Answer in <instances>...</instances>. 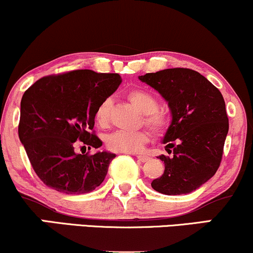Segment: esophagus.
<instances>
[{"mask_svg": "<svg viewBox=\"0 0 253 253\" xmlns=\"http://www.w3.org/2000/svg\"><path fill=\"white\" fill-rule=\"evenodd\" d=\"M136 159L139 161H141V163H146V161L150 160V158L146 157V156H136Z\"/></svg>", "mask_w": 253, "mask_h": 253, "instance_id": "obj_1", "label": "esophagus"}]
</instances>
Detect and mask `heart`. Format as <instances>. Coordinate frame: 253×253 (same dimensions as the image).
Masks as SVG:
<instances>
[{
    "mask_svg": "<svg viewBox=\"0 0 253 253\" xmlns=\"http://www.w3.org/2000/svg\"><path fill=\"white\" fill-rule=\"evenodd\" d=\"M127 99L134 107L145 114L144 121L157 134H164L171 126V115L164 108L158 107V100L146 89H132L127 93ZM111 99H105L96 107L94 120L101 128L108 126L111 113ZM150 140L146 130H117L106 136V147L118 153H136Z\"/></svg>",
    "mask_w": 253,
    "mask_h": 253,
    "instance_id": "heart-1",
    "label": "heart"
}]
</instances>
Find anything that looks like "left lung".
<instances>
[{
	"label": "left lung",
	"instance_id": "obj_1",
	"mask_svg": "<svg viewBox=\"0 0 253 253\" xmlns=\"http://www.w3.org/2000/svg\"><path fill=\"white\" fill-rule=\"evenodd\" d=\"M139 80L159 92L172 114L163 142L173 154L159 156L165 171L152 181V187L167 196L193 192L220 165L229 132L224 97L208 79L188 68L147 73Z\"/></svg>",
	"mask_w": 253,
	"mask_h": 253
}]
</instances>
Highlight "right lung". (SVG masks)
<instances>
[{"instance_id": "right-lung-1", "label": "right lung", "mask_w": 253, "mask_h": 253, "mask_svg": "<svg viewBox=\"0 0 253 253\" xmlns=\"http://www.w3.org/2000/svg\"><path fill=\"white\" fill-rule=\"evenodd\" d=\"M121 84L119 74L79 69L41 78L21 100L19 138L44 185L66 194L92 192L101 185L115 154L77 153L102 141L94 134V114Z\"/></svg>"}]
</instances>
